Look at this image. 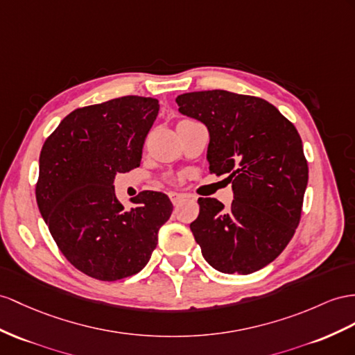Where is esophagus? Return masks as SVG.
I'll list each match as a JSON object with an SVG mask.
<instances>
[{"label": "esophagus", "instance_id": "obj_1", "mask_svg": "<svg viewBox=\"0 0 355 355\" xmlns=\"http://www.w3.org/2000/svg\"><path fill=\"white\" fill-rule=\"evenodd\" d=\"M169 198H171V202H172V204H174V205H178L181 201H184L186 195H183V193H178V192H171V193H169Z\"/></svg>", "mask_w": 355, "mask_h": 355}]
</instances>
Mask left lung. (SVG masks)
Masks as SVG:
<instances>
[{"mask_svg":"<svg viewBox=\"0 0 355 355\" xmlns=\"http://www.w3.org/2000/svg\"><path fill=\"white\" fill-rule=\"evenodd\" d=\"M181 114L210 132V174L226 175L234 201L199 198L190 231L202 257L222 272L250 275L275 261L302 217L309 180L295 125L267 100L225 89L177 97Z\"/></svg>","mask_w":355,"mask_h":355,"instance_id":"8db88e82","label":"left lung"}]
</instances>
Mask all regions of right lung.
<instances>
[{
    "label": "right lung",
    "instance_id": "add662e5",
    "mask_svg": "<svg viewBox=\"0 0 355 355\" xmlns=\"http://www.w3.org/2000/svg\"><path fill=\"white\" fill-rule=\"evenodd\" d=\"M159 100L124 96L78 107L40 153L35 199L52 239L71 266L111 282L139 272L172 213L169 198L144 190L127 211L114 189L116 172L141 165Z\"/></svg>",
    "mask_w": 355,
    "mask_h": 355
}]
</instances>
